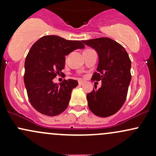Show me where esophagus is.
Masks as SVG:
<instances>
[{
  "mask_svg": "<svg viewBox=\"0 0 156 156\" xmlns=\"http://www.w3.org/2000/svg\"><path fill=\"white\" fill-rule=\"evenodd\" d=\"M83 83H84L83 80H79V81H78V84H79V86H82Z\"/></svg>",
  "mask_w": 156,
  "mask_h": 156,
  "instance_id": "esophagus-1",
  "label": "esophagus"
}]
</instances>
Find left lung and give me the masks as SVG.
Listing matches in <instances>:
<instances>
[{"label":"left lung","mask_w":156,"mask_h":156,"mask_svg":"<svg viewBox=\"0 0 156 156\" xmlns=\"http://www.w3.org/2000/svg\"><path fill=\"white\" fill-rule=\"evenodd\" d=\"M98 55L97 73L92 80H101V88L94 87L87 94L90 111L101 117L116 114L124 104L131 80V62L121 44L107 37L82 41Z\"/></svg>","instance_id":"left-lung-1"}]
</instances>
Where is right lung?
<instances>
[{"mask_svg":"<svg viewBox=\"0 0 156 156\" xmlns=\"http://www.w3.org/2000/svg\"><path fill=\"white\" fill-rule=\"evenodd\" d=\"M84 48L82 41L55 35L42 37L32 45L25 62L24 83L30 103L37 112L53 117L67 108L78 81L68 79L57 84L53 80L64 69L66 55Z\"/></svg>","mask_w":156,"mask_h":156,"instance_id":"right-lung-1","label":"right lung"}]
</instances>
